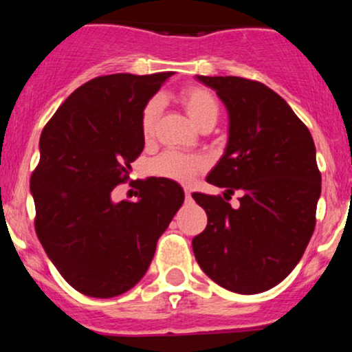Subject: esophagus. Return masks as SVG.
<instances>
[{"mask_svg":"<svg viewBox=\"0 0 352 352\" xmlns=\"http://www.w3.org/2000/svg\"><path fill=\"white\" fill-rule=\"evenodd\" d=\"M185 201H192V192L188 188H185Z\"/></svg>","mask_w":352,"mask_h":352,"instance_id":"1","label":"esophagus"}]
</instances>
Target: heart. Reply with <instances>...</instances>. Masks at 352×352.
Listing matches in <instances>:
<instances>
[{"label":"heart","mask_w":352,"mask_h":352,"mask_svg":"<svg viewBox=\"0 0 352 352\" xmlns=\"http://www.w3.org/2000/svg\"><path fill=\"white\" fill-rule=\"evenodd\" d=\"M180 100L184 104L185 111L197 125L207 122L208 119H217L218 117V104L215 98L208 91L201 87L190 86L180 91ZM160 111H162V102L160 99H151L145 104L140 114V132L145 140L153 135L157 119H159ZM205 168V160L199 155H188L177 151H167L162 155L157 157L151 164V170L155 175L164 177V179L182 182L188 184L197 173Z\"/></svg>","instance_id":"b5f03b06"}]
</instances>
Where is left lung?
Returning <instances> with one entry per match:
<instances>
[{
	"label": "left lung",
	"instance_id": "1",
	"mask_svg": "<svg viewBox=\"0 0 352 352\" xmlns=\"http://www.w3.org/2000/svg\"><path fill=\"white\" fill-rule=\"evenodd\" d=\"M228 112V142L207 182L241 193L240 207L193 193L208 217L192 240L197 263L228 292L273 288L301 260L316 225L321 173L308 127L281 96L236 76H197Z\"/></svg>",
	"mask_w": 352,
	"mask_h": 352
}]
</instances>
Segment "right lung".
I'll use <instances>...</instances> for the list:
<instances>
[{
	"label": "right lung",
	"mask_w": 352,
	"mask_h": 352,
	"mask_svg": "<svg viewBox=\"0 0 352 352\" xmlns=\"http://www.w3.org/2000/svg\"><path fill=\"white\" fill-rule=\"evenodd\" d=\"M170 76L89 80L43 129L31 175L36 233L64 280L86 296H119L142 280L184 204V190L168 179L140 182L137 201L112 200L144 151L142 109Z\"/></svg>",
	"instance_id": "right-lung-1"
}]
</instances>
